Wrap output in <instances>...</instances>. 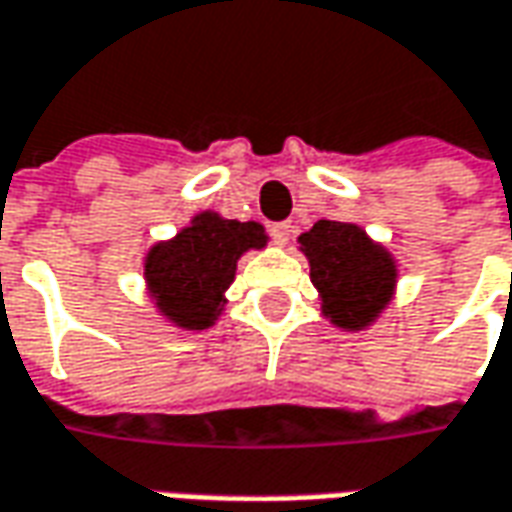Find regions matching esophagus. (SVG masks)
I'll return each mask as SVG.
<instances>
[{"instance_id":"obj_1","label":"esophagus","mask_w":512,"mask_h":512,"mask_svg":"<svg viewBox=\"0 0 512 512\" xmlns=\"http://www.w3.org/2000/svg\"><path fill=\"white\" fill-rule=\"evenodd\" d=\"M270 236H273L276 245H287L290 236H293V225L290 222H276V225H270Z\"/></svg>"}]
</instances>
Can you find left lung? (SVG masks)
I'll use <instances>...</instances> for the list:
<instances>
[{
  "instance_id": "8db88e82",
  "label": "left lung",
  "mask_w": 512,
  "mask_h": 512,
  "mask_svg": "<svg viewBox=\"0 0 512 512\" xmlns=\"http://www.w3.org/2000/svg\"><path fill=\"white\" fill-rule=\"evenodd\" d=\"M298 242L310 259V279L332 324L344 329L372 324L392 298L397 279L392 256L358 225L332 219H318Z\"/></svg>"
}]
</instances>
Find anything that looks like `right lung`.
Returning <instances> with one entry per match:
<instances>
[{"label":"right lung","instance_id":"right-lung-1","mask_svg":"<svg viewBox=\"0 0 512 512\" xmlns=\"http://www.w3.org/2000/svg\"><path fill=\"white\" fill-rule=\"evenodd\" d=\"M259 222H236L216 214L194 222L171 242H160L146 256V284L157 310L177 327H211L225 304V290L236 273V259L250 248H264Z\"/></svg>","mask_w":512,"mask_h":512}]
</instances>
